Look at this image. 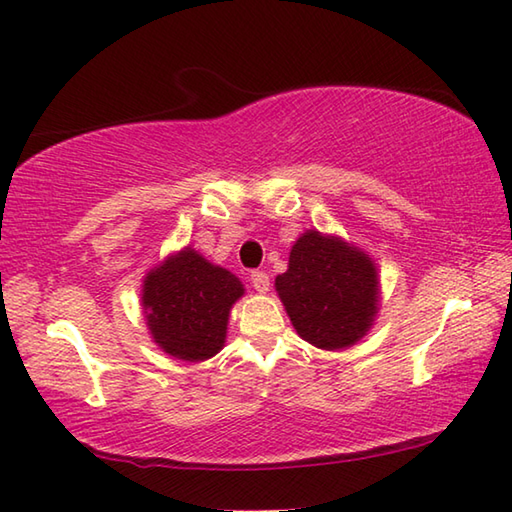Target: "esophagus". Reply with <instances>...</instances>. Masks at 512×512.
I'll return each instance as SVG.
<instances>
[{
  "mask_svg": "<svg viewBox=\"0 0 512 512\" xmlns=\"http://www.w3.org/2000/svg\"><path fill=\"white\" fill-rule=\"evenodd\" d=\"M250 284L257 292H266L270 288V277L264 273V270H255L253 275H250Z\"/></svg>",
  "mask_w": 512,
  "mask_h": 512,
  "instance_id": "esophagus-1",
  "label": "esophagus"
}]
</instances>
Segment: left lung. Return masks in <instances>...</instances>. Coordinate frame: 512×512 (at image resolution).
I'll return each instance as SVG.
<instances>
[{
	"label": "left lung",
	"mask_w": 512,
	"mask_h": 512,
	"mask_svg": "<svg viewBox=\"0 0 512 512\" xmlns=\"http://www.w3.org/2000/svg\"><path fill=\"white\" fill-rule=\"evenodd\" d=\"M275 288L301 339L323 350L354 345L378 310V277L369 257L319 231L297 239Z\"/></svg>",
	"instance_id": "left-lung-1"
}]
</instances>
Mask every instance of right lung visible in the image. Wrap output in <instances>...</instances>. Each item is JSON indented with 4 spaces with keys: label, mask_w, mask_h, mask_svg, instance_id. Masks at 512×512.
Returning <instances> with one entry per match:
<instances>
[{
    "label": "right lung",
    "mask_w": 512,
    "mask_h": 512,
    "mask_svg": "<svg viewBox=\"0 0 512 512\" xmlns=\"http://www.w3.org/2000/svg\"><path fill=\"white\" fill-rule=\"evenodd\" d=\"M244 288L228 270L187 248L151 270L143 306L154 341L182 361H204L222 350L228 312Z\"/></svg>",
    "instance_id": "add662e5"
}]
</instances>
